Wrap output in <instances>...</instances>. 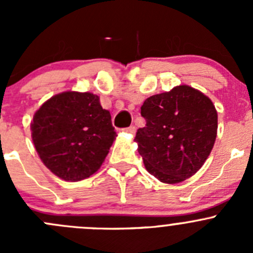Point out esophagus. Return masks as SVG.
I'll return each instance as SVG.
<instances>
[{
	"instance_id": "34e87169",
	"label": "esophagus",
	"mask_w": 253,
	"mask_h": 253,
	"mask_svg": "<svg viewBox=\"0 0 253 253\" xmlns=\"http://www.w3.org/2000/svg\"><path fill=\"white\" fill-rule=\"evenodd\" d=\"M125 131L128 132V133L133 134L134 132H136V127H134V126H129V127H127V128H125Z\"/></svg>"
}]
</instances>
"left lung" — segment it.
Instances as JSON below:
<instances>
[{
  "instance_id": "8db88e82",
  "label": "left lung",
  "mask_w": 253,
  "mask_h": 253,
  "mask_svg": "<svg viewBox=\"0 0 253 253\" xmlns=\"http://www.w3.org/2000/svg\"><path fill=\"white\" fill-rule=\"evenodd\" d=\"M145 126L136 141L145 169L164 183L195 175L211 154L218 115L208 96L188 85L145 99L141 108Z\"/></svg>"
}]
</instances>
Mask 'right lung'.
I'll list each match as a JSON object with an SVG mask.
<instances>
[{
    "instance_id": "obj_1",
    "label": "right lung",
    "mask_w": 253,
    "mask_h": 253,
    "mask_svg": "<svg viewBox=\"0 0 253 253\" xmlns=\"http://www.w3.org/2000/svg\"><path fill=\"white\" fill-rule=\"evenodd\" d=\"M32 137L45 167L75 182L98 171L116 132L110 111L101 108L98 95L65 91L35 112Z\"/></svg>"
}]
</instances>
